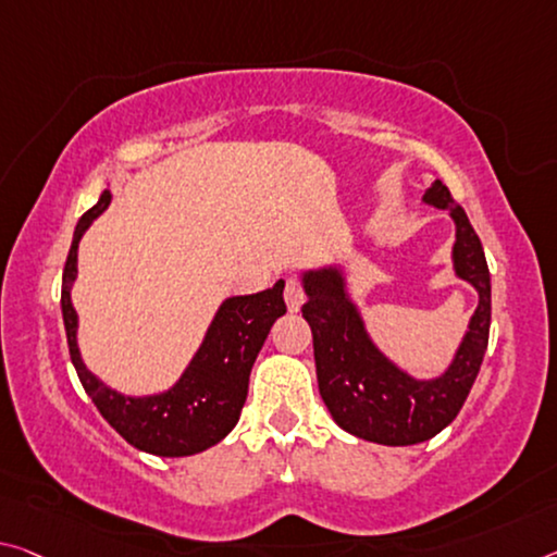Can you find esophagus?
<instances>
[{
    "label": "esophagus",
    "mask_w": 557,
    "mask_h": 557,
    "mask_svg": "<svg viewBox=\"0 0 557 557\" xmlns=\"http://www.w3.org/2000/svg\"><path fill=\"white\" fill-rule=\"evenodd\" d=\"M302 302H305V293H302V287H299V282L297 280H287V285H285V305H287V310L289 312H297L299 307H302Z\"/></svg>",
    "instance_id": "1"
}]
</instances>
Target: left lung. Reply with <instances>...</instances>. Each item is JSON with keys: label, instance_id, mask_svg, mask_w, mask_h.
Here are the masks:
<instances>
[{"label": "left lung", "instance_id": "obj_1", "mask_svg": "<svg viewBox=\"0 0 557 557\" xmlns=\"http://www.w3.org/2000/svg\"><path fill=\"white\" fill-rule=\"evenodd\" d=\"M421 200L454 220V275L479 295L469 326L441 374L413 376L379 347L351 297L347 262L299 272L322 401L339 429L382 446H413L444 431L461 411L488 347L491 275L479 235L441 181L431 183Z\"/></svg>", "mask_w": 557, "mask_h": 557}]
</instances>
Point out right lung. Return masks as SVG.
<instances>
[{
    "instance_id": "add662e5",
    "label": "right lung",
    "mask_w": 557,
    "mask_h": 557,
    "mask_svg": "<svg viewBox=\"0 0 557 557\" xmlns=\"http://www.w3.org/2000/svg\"><path fill=\"white\" fill-rule=\"evenodd\" d=\"M111 206V188L86 210L76 223L61 280V314H64L69 355L82 379L88 399L101 417L138 451L178 458L215 446L235 429L247 399L250 369L258 359L270 326L287 312L282 289L285 282L255 295H235L220 302L206 337L173 386L158 394H121L84 364L78 349V314L72 287L78 277V243L91 223Z\"/></svg>"
}]
</instances>
